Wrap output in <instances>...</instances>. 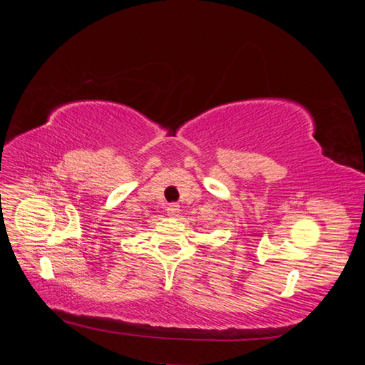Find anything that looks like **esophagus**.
Here are the masks:
<instances>
[{"instance_id":"esophagus-1","label":"esophagus","mask_w":365,"mask_h":365,"mask_svg":"<svg viewBox=\"0 0 365 365\" xmlns=\"http://www.w3.org/2000/svg\"><path fill=\"white\" fill-rule=\"evenodd\" d=\"M180 213V205L178 204H169L168 205V215L169 216H176Z\"/></svg>"}]
</instances>
